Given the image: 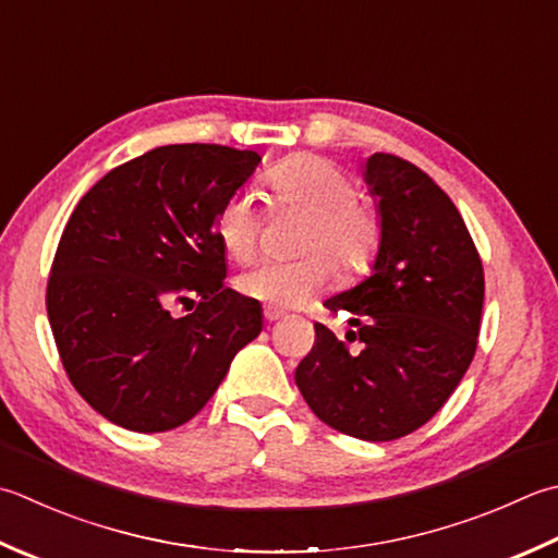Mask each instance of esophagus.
Returning a JSON list of instances; mask_svg holds the SVG:
<instances>
[{"mask_svg": "<svg viewBox=\"0 0 558 558\" xmlns=\"http://www.w3.org/2000/svg\"><path fill=\"white\" fill-rule=\"evenodd\" d=\"M282 312H278V310H270V307H266L264 310V319H266V324H276V322H280L282 319Z\"/></svg>", "mask_w": 558, "mask_h": 558, "instance_id": "34e87169", "label": "esophagus"}]
</instances>
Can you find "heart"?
<instances>
[{
  "label": "heart",
  "mask_w": 558,
  "mask_h": 558,
  "mask_svg": "<svg viewBox=\"0 0 558 558\" xmlns=\"http://www.w3.org/2000/svg\"><path fill=\"white\" fill-rule=\"evenodd\" d=\"M276 201L307 213L312 222L302 239V254H314L292 264L260 260L242 272L236 288L251 300L268 307L292 310L314 300L331 280V264L345 276L363 272L377 254V217L357 203V185L336 161L298 155L280 161L268 173ZM260 234V210L256 195L239 191L217 215V236L225 251L236 260L254 256Z\"/></svg>",
  "instance_id": "obj_1"
}]
</instances>
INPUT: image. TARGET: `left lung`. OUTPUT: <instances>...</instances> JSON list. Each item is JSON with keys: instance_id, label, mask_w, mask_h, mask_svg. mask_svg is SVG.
<instances>
[{"instance_id": "obj_1", "label": "left lung", "mask_w": 558, "mask_h": 558, "mask_svg": "<svg viewBox=\"0 0 558 558\" xmlns=\"http://www.w3.org/2000/svg\"><path fill=\"white\" fill-rule=\"evenodd\" d=\"M379 244L369 276L324 307L351 312V353L324 324L294 381L333 430L387 442L421 428L460 385L476 351L484 268L460 210L428 173L395 155L365 159Z\"/></svg>"}]
</instances>
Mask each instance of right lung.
<instances>
[{"mask_svg":"<svg viewBox=\"0 0 558 558\" xmlns=\"http://www.w3.org/2000/svg\"><path fill=\"white\" fill-rule=\"evenodd\" d=\"M251 149L157 147L74 207L48 280V319L84 401L135 433L191 421L264 329L258 300L225 288L217 215L256 171ZM181 301L191 315L168 310Z\"/></svg>","mask_w":558,"mask_h":558,"instance_id":"right-lung-1","label":"right lung"}]
</instances>
